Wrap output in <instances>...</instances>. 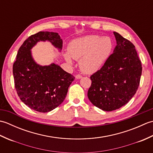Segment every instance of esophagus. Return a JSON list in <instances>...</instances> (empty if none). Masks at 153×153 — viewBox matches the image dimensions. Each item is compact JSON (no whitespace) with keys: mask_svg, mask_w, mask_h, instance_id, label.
I'll return each mask as SVG.
<instances>
[{"mask_svg":"<svg viewBox=\"0 0 153 153\" xmlns=\"http://www.w3.org/2000/svg\"><path fill=\"white\" fill-rule=\"evenodd\" d=\"M82 77V75H80V74H77L76 76V79H81Z\"/></svg>","mask_w":153,"mask_h":153,"instance_id":"34e87169","label":"esophagus"}]
</instances>
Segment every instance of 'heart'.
<instances>
[{
  "instance_id": "obj_1",
  "label": "heart",
  "mask_w": 153,
  "mask_h": 153,
  "mask_svg": "<svg viewBox=\"0 0 153 153\" xmlns=\"http://www.w3.org/2000/svg\"><path fill=\"white\" fill-rule=\"evenodd\" d=\"M113 43L108 37L90 35L76 39L68 46L65 58L71 62V57L80 59L79 66L84 73L93 74L101 68L111 54Z\"/></svg>"
}]
</instances>
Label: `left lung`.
Instances as JSON below:
<instances>
[{"label": "left lung", "instance_id": "1", "mask_svg": "<svg viewBox=\"0 0 153 153\" xmlns=\"http://www.w3.org/2000/svg\"><path fill=\"white\" fill-rule=\"evenodd\" d=\"M116 46L100 70L90 77L91 85L87 93L94 106L112 111L131 100L139 87L142 65L131 41L114 32Z\"/></svg>", "mask_w": 153, "mask_h": 153}]
</instances>
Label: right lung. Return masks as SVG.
Wrapping results in <instances>:
<instances>
[{
    "label": "right lung",
    "instance_id": "right-lung-1",
    "mask_svg": "<svg viewBox=\"0 0 153 153\" xmlns=\"http://www.w3.org/2000/svg\"><path fill=\"white\" fill-rule=\"evenodd\" d=\"M40 41H50L60 50L62 47L58 33L39 31L31 35L19 48L13 64V76L22 101L31 109L48 112L64 101L75 77L54 63L42 66L35 62L30 50Z\"/></svg>",
    "mask_w": 153,
    "mask_h": 153
}]
</instances>
